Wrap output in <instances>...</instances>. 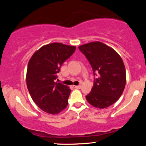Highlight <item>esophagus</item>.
Masks as SVG:
<instances>
[{
	"instance_id": "34e87169",
	"label": "esophagus",
	"mask_w": 146,
	"mask_h": 146,
	"mask_svg": "<svg viewBox=\"0 0 146 146\" xmlns=\"http://www.w3.org/2000/svg\"><path fill=\"white\" fill-rule=\"evenodd\" d=\"M75 88H80L82 87V85H78V86H73Z\"/></svg>"
}]
</instances>
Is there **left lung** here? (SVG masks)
Here are the masks:
<instances>
[{
    "label": "left lung",
    "instance_id": "1",
    "mask_svg": "<svg viewBox=\"0 0 146 146\" xmlns=\"http://www.w3.org/2000/svg\"><path fill=\"white\" fill-rule=\"evenodd\" d=\"M91 65L94 75L93 86L86 96L90 104L105 108L119 99L124 90L126 73L123 60L113 48L101 42H93L79 46Z\"/></svg>",
    "mask_w": 146,
    "mask_h": 146
}]
</instances>
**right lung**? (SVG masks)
Returning a JSON list of instances; mask_svg holds the SVG:
<instances>
[{
  "instance_id": "1",
  "label": "right lung",
  "mask_w": 146,
  "mask_h": 146,
  "mask_svg": "<svg viewBox=\"0 0 146 146\" xmlns=\"http://www.w3.org/2000/svg\"><path fill=\"white\" fill-rule=\"evenodd\" d=\"M75 48L58 42L44 45L33 53L28 63L26 80L29 94L36 105L48 114H58L67 106L71 90L55 80Z\"/></svg>"
}]
</instances>
